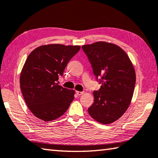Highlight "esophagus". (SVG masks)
Listing matches in <instances>:
<instances>
[{"mask_svg": "<svg viewBox=\"0 0 158 158\" xmlns=\"http://www.w3.org/2000/svg\"><path fill=\"white\" fill-rule=\"evenodd\" d=\"M76 93L78 95H81L84 93V92H81V91H76Z\"/></svg>", "mask_w": 158, "mask_h": 158, "instance_id": "esophagus-1", "label": "esophagus"}]
</instances>
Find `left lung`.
Masks as SVG:
<instances>
[{
  "mask_svg": "<svg viewBox=\"0 0 158 158\" xmlns=\"http://www.w3.org/2000/svg\"><path fill=\"white\" fill-rule=\"evenodd\" d=\"M81 47L102 84L93 92L94 102L89 114L102 124L112 123L130 105L136 82L135 68L127 53L116 44L97 42Z\"/></svg>",
  "mask_w": 158,
  "mask_h": 158,
  "instance_id": "8db88e82",
  "label": "left lung"
}]
</instances>
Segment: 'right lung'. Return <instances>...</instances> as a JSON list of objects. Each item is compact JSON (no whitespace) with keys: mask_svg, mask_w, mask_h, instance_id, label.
I'll return each mask as SVG.
<instances>
[{"mask_svg":"<svg viewBox=\"0 0 158 158\" xmlns=\"http://www.w3.org/2000/svg\"><path fill=\"white\" fill-rule=\"evenodd\" d=\"M80 46L53 44L35 49L20 74V88L28 109L35 116L52 121L68 110L75 91L58 85L66 65Z\"/></svg>","mask_w":158,"mask_h":158,"instance_id":"add662e5","label":"right lung"}]
</instances>
